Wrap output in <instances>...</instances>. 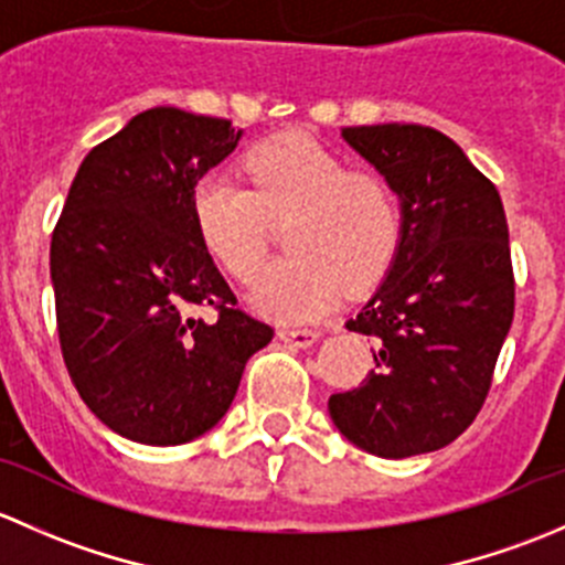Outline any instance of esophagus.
<instances>
[{
	"mask_svg": "<svg viewBox=\"0 0 565 565\" xmlns=\"http://www.w3.org/2000/svg\"><path fill=\"white\" fill-rule=\"evenodd\" d=\"M278 335H281V341H287L289 347H300V350H306V347L317 344L322 333L311 328H281L278 330Z\"/></svg>",
	"mask_w": 565,
	"mask_h": 565,
	"instance_id": "34e87169",
	"label": "esophagus"
}]
</instances>
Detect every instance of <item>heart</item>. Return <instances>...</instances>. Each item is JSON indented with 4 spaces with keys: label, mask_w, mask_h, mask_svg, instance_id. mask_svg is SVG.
<instances>
[{
    "label": "heart",
    "mask_w": 565,
    "mask_h": 565,
    "mask_svg": "<svg viewBox=\"0 0 565 565\" xmlns=\"http://www.w3.org/2000/svg\"><path fill=\"white\" fill-rule=\"evenodd\" d=\"M248 188L224 172L191 188L199 243L230 276L248 281L259 267L267 221H284L289 250L250 287V306L281 322H306L330 309L341 289L377 287L402 243L396 193L377 174L347 172L309 136H278L243 156Z\"/></svg>",
    "instance_id": "1"
}]
</instances>
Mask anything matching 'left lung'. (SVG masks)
I'll list each match as a JSON object with an SVG mask.
<instances>
[{
    "label": "left lung",
    "mask_w": 565,
    "mask_h": 565,
    "mask_svg": "<svg viewBox=\"0 0 565 565\" xmlns=\"http://www.w3.org/2000/svg\"><path fill=\"white\" fill-rule=\"evenodd\" d=\"M341 136L398 196L402 243L347 322L374 341V369L328 398L330 418L374 457L437 451L476 420L514 319L503 202L440 130L388 122Z\"/></svg>",
    "instance_id": "1"
}]
</instances>
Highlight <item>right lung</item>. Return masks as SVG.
Returning <instances> with one entry per match:
<instances>
[{"label": "right lung", "instance_id": "1", "mask_svg": "<svg viewBox=\"0 0 565 565\" xmlns=\"http://www.w3.org/2000/svg\"><path fill=\"white\" fill-rule=\"evenodd\" d=\"M230 119L174 106L136 114L89 150L51 235L62 358L78 396L117 435L180 446L230 409L273 328L199 243L191 188L237 147ZM199 305L216 317H195Z\"/></svg>", "mask_w": 565, "mask_h": 565}]
</instances>
